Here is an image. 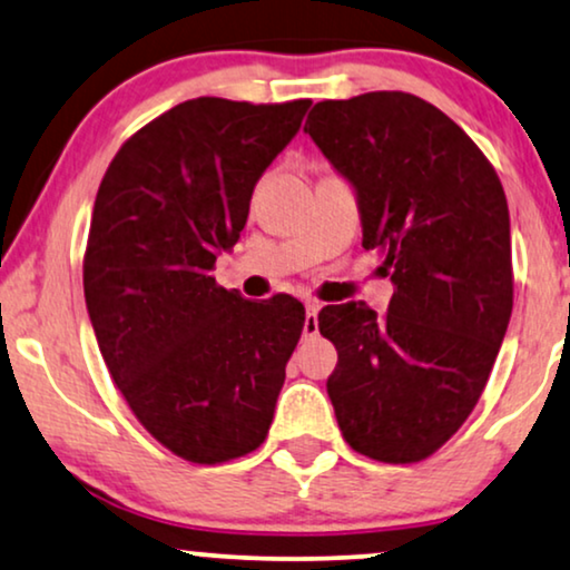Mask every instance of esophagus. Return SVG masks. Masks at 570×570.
<instances>
[{
    "label": "esophagus",
    "mask_w": 570,
    "mask_h": 570,
    "mask_svg": "<svg viewBox=\"0 0 570 570\" xmlns=\"http://www.w3.org/2000/svg\"><path fill=\"white\" fill-rule=\"evenodd\" d=\"M318 309H321V302H315V299L305 302V326H302L305 336L318 334Z\"/></svg>",
    "instance_id": "1"
}]
</instances>
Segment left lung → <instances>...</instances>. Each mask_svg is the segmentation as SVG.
Instances as JSON below:
<instances>
[{
	"label": "left lung",
	"mask_w": 570,
	"mask_h": 570,
	"mask_svg": "<svg viewBox=\"0 0 570 570\" xmlns=\"http://www.w3.org/2000/svg\"><path fill=\"white\" fill-rule=\"evenodd\" d=\"M305 134L352 186L363 247L384 249L394 294L326 305V381L344 442L381 463H417L463 426L513 313L510 213L476 144L405 91L326 99Z\"/></svg>",
	"instance_id": "8db88e82"
}]
</instances>
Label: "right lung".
Returning <instances> with one entry per match:
<instances>
[{
	"mask_svg": "<svg viewBox=\"0 0 570 570\" xmlns=\"http://www.w3.org/2000/svg\"><path fill=\"white\" fill-rule=\"evenodd\" d=\"M307 107L189 99L134 134L99 184L83 257L99 352L141 426L191 463L265 442L305 326L289 294L249 302L210 271Z\"/></svg>",
	"mask_w": 570,
	"mask_h": 570,
	"instance_id": "1",
	"label": "right lung"
}]
</instances>
